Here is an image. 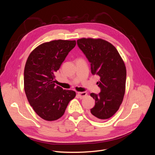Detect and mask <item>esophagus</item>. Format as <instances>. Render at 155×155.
I'll return each instance as SVG.
<instances>
[{
	"label": "esophagus",
	"mask_w": 155,
	"mask_h": 155,
	"mask_svg": "<svg viewBox=\"0 0 155 155\" xmlns=\"http://www.w3.org/2000/svg\"><path fill=\"white\" fill-rule=\"evenodd\" d=\"M87 95V93L84 91V92H78V96L80 98V99H82L84 97H85Z\"/></svg>",
	"instance_id": "obj_1"
}]
</instances>
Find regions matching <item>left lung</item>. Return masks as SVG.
<instances>
[{"mask_svg": "<svg viewBox=\"0 0 155 155\" xmlns=\"http://www.w3.org/2000/svg\"><path fill=\"white\" fill-rule=\"evenodd\" d=\"M79 48L91 63V71L100 76L97 82L101 92L90 96L95 105L90 115L96 120L111 117L121 105L125 91L126 67L116 48L109 42L98 38L77 40Z\"/></svg>", "mask_w": 155, "mask_h": 155, "instance_id": "8db88e82", "label": "left lung"}]
</instances>
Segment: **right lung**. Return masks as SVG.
Listing matches in <instances>:
<instances>
[{
  "mask_svg": "<svg viewBox=\"0 0 155 155\" xmlns=\"http://www.w3.org/2000/svg\"><path fill=\"white\" fill-rule=\"evenodd\" d=\"M76 41L54 40L36 47L29 55L24 70V89L36 113L43 119L53 121L64 114L69 102L76 96L54 83L59 69Z\"/></svg>",
  "mask_w": 155,
  "mask_h": 155,
  "instance_id": "1",
  "label": "right lung"
}]
</instances>
